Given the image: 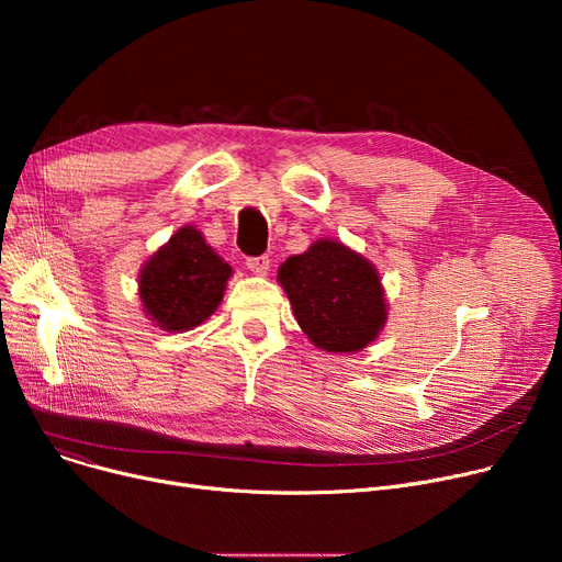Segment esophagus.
<instances>
[{
  "mask_svg": "<svg viewBox=\"0 0 562 562\" xmlns=\"http://www.w3.org/2000/svg\"><path fill=\"white\" fill-rule=\"evenodd\" d=\"M246 266L255 273V276H266V271H269L271 266V259L269 255H259V257H248L246 259Z\"/></svg>",
  "mask_w": 562,
  "mask_h": 562,
  "instance_id": "esophagus-1",
  "label": "esophagus"
}]
</instances>
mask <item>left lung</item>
<instances>
[{"mask_svg": "<svg viewBox=\"0 0 562 562\" xmlns=\"http://www.w3.org/2000/svg\"><path fill=\"white\" fill-rule=\"evenodd\" d=\"M278 280L299 326L318 348L356 352L385 326V296L373 266L339 241H316L289 257Z\"/></svg>", "mask_w": 562, "mask_h": 562, "instance_id": "left-lung-1", "label": "left lung"}]
</instances>
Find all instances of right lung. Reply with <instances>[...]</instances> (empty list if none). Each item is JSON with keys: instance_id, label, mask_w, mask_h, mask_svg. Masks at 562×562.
I'll return each instance as SVG.
<instances>
[{"instance_id": "1", "label": "right lung", "mask_w": 562, "mask_h": 562, "mask_svg": "<svg viewBox=\"0 0 562 562\" xmlns=\"http://www.w3.org/2000/svg\"><path fill=\"white\" fill-rule=\"evenodd\" d=\"M229 276V263L206 246L195 227L187 225L147 259L138 293L145 312L161 330L182 333L214 314Z\"/></svg>"}]
</instances>
